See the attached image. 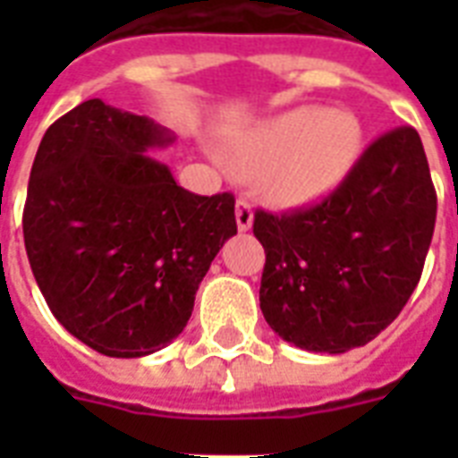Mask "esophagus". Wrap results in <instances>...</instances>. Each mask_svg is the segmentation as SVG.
I'll use <instances>...</instances> for the list:
<instances>
[{"label":"esophagus","mask_w":458,"mask_h":458,"mask_svg":"<svg viewBox=\"0 0 458 458\" xmlns=\"http://www.w3.org/2000/svg\"><path fill=\"white\" fill-rule=\"evenodd\" d=\"M235 221L240 233H247V230L251 228V223H254V211H251V204L247 199H237Z\"/></svg>","instance_id":"34e87169"}]
</instances>
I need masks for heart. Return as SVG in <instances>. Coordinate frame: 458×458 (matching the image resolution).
<instances>
[{
	"label": "heart",
	"instance_id": "heart-1",
	"mask_svg": "<svg viewBox=\"0 0 458 458\" xmlns=\"http://www.w3.org/2000/svg\"><path fill=\"white\" fill-rule=\"evenodd\" d=\"M361 145V121L352 111L304 104L228 135L223 157L237 173L257 175L266 199L297 207L333 192Z\"/></svg>",
	"mask_w": 458,
	"mask_h": 458
}]
</instances>
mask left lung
<instances>
[{
  "mask_svg": "<svg viewBox=\"0 0 458 458\" xmlns=\"http://www.w3.org/2000/svg\"><path fill=\"white\" fill-rule=\"evenodd\" d=\"M435 216L423 142L409 125L377 138L316 207L280 216L259 208L266 323L306 352L369 344L419 285Z\"/></svg>",
  "mask_w": 458,
  "mask_h": 458,
  "instance_id": "8db88e82",
  "label": "left lung"
}]
</instances>
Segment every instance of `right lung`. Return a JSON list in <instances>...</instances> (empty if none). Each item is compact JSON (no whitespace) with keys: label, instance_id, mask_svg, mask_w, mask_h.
I'll return each mask as SVG.
<instances>
[{"label":"right lung","instance_id":"obj_1","mask_svg":"<svg viewBox=\"0 0 458 458\" xmlns=\"http://www.w3.org/2000/svg\"><path fill=\"white\" fill-rule=\"evenodd\" d=\"M175 135L88 99L47 128L23 208L32 276L54 318L104 356L164 349L228 237L235 197L187 192L149 149Z\"/></svg>","mask_w":458,"mask_h":458}]
</instances>
